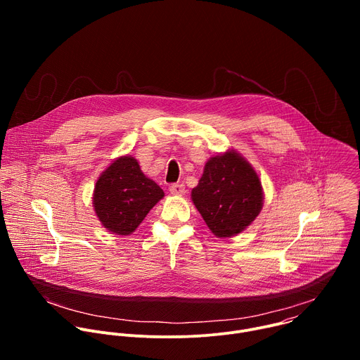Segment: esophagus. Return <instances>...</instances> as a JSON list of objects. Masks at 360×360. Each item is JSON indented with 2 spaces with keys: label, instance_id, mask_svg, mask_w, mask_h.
<instances>
[{
  "label": "esophagus",
  "instance_id": "1",
  "mask_svg": "<svg viewBox=\"0 0 360 360\" xmlns=\"http://www.w3.org/2000/svg\"><path fill=\"white\" fill-rule=\"evenodd\" d=\"M169 192L172 195H184L185 193V185H182V184H172L169 186Z\"/></svg>",
  "mask_w": 360,
  "mask_h": 360
}]
</instances>
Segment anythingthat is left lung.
I'll return each mask as SVG.
<instances>
[{
    "mask_svg": "<svg viewBox=\"0 0 360 360\" xmlns=\"http://www.w3.org/2000/svg\"><path fill=\"white\" fill-rule=\"evenodd\" d=\"M192 202L218 238L245 231L264 207V189L252 165L231 149L205 164Z\"/></svg>",
    "mask_w": 360,
    "mask_h": 360,
    "instance_id": "obj_1",
    "label": "left lung"
}]
</instances>
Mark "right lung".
<instances>
[{"mask_svg": "<svg viewBox=\"0 0 360 360\" xmlns=\"http://www.w3.org/2000/svg\"><path fill=\"white\" fill-rule=\"evenodd\" d=\"M164 198V191L139 168L134 157L117 158L94 188V211L102 226L115 235H131L148 212Z\"/></svg>", "mask_w": 360, "mask_h": 360, "instance_id": "1", "label": "right lung"}]
</instances>
